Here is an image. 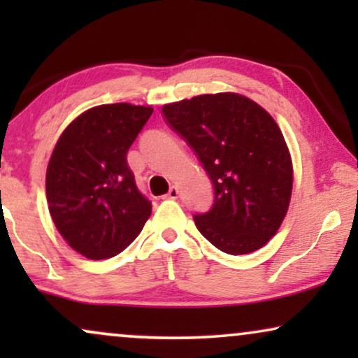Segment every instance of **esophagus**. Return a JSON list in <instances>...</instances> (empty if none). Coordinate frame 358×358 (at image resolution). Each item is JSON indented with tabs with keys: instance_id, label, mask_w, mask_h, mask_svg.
<instances>
[{
	"instance_id": "obj_1",
	"label": "esophagus",
	"mask_w": 358,
	"mask_h": 358,
	"mask_svg": "<svg viewBox=\"0 0 358 358\" xmlns=\"http://www.w3.org/2000/svg\"><path fill=\"white\" fill-rule=\"evenodd\" d=\"M164 197H166V199H171V200H176V199H178V197H179V189H178V187H176V185H173V187H171V189H169V192H168V194H166V195H164Z\"/></svg>"
}]
</instances>
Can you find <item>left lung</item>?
Returning a JSON list of instances; mask_svg holds the SVG:
<instances>
[{
  "label": "left lung",
  "mask_w": 358,
  "mask_h": 358,
  "mask_svg": "<svg viewBox=\"0 0 358 358\" xmlns=\"http://www.w3.org/2000/svg\"><path fill=\"white\" fill-rule=\"evenodd\" d=\"M163 115L213 184L212 208L194 215L199 231L233 256L261 249L280 228L293 185L290 153L275 120L234 92L166 104Z\"/></svg>",
  "instance_id": "8db88e82"
}]
</instances>
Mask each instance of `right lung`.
Masks as SVG:
<instances>
[{
    "label": "right lung",
    "instance_id": "right-lung-1",
    "mask_svg": "<svg viewBox=\"0 0 358 358\" xmlns=\"http://www.w3.org/2000/svg\"><path fill=\"white\" fill-rule=\"evenodd\" d=\"M153 114L151 107L104 104L76 117L48 161L45 190L63 239L87 259L114 257L151 215L127 164V153Z\"/></svg>",
    "mask_w": 358,
    "mask_h": 358
}]
</instances>
